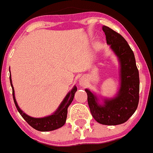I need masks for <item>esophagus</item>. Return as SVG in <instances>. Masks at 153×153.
<instances>
[{
  "mask_svg": "<svg viewBox=\"0 0 153 153\" xmlns=\"http://www.w3.org/2000/svg\"><path fill=\"white\" fill-rule=\"evenodd\" d=\"M79 84L81 85L82 86H83V85H85V81H83V80L82 79V80H80V81H79Z\"/></svg>",
  "mask_w": 153,
  "mask_h": 153,
  "instance_id": "obj_1",
  "label": "esophagus"
}]
</instances>
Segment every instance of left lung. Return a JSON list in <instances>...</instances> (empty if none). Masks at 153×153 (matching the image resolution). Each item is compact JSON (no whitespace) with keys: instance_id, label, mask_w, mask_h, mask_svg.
Segmentation results:
<instances>
[{"instance_id":"obj_1","label":"left lung","mask_w":153,"mask_h":153,"mask_svg":"<svg viewBox=\"0 0 153 153\" xmlns=\"http://www.w3.org/2000/svg\"><path fill=\"white\" fill-rule=\"evenodd\" d=\"M106 42L110 45L120 62V88L116 97L105 100L99 105L97 98L85 89L91 113L97 122L114 126L127 121L137 108L139 102L140 80L132 50L124 38L106 26L102 27Z\"/></svg>"}]
</instances>
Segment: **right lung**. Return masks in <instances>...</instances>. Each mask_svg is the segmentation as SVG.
<instances>
[{
	"label": "right lung",
	"mask_w": 153,
	"mask_h": 153,
	"mask_svg": "<svg viewBox=\"0 0 153 153\" xmlns=\"http://www.w3.org/2000/svg\"><path fill=\"white\" fill-rule=\"evenodd\" d=\"M10 84H11L12 88H13V100H14L15 105H16L17 110L20 113L22 117L25 119L30 126H32V127L38 130V131H48L62 127L65 123L66 118H67L68 108L73 101L74 97V94L77 91L76 86H74L73 89L68 94L67 96L65 97L64 100L62 101L61 105L58 108L57 111L54 114H53L51 116H48V117H43V118H34V117L27 115L19 107L17 102L16 100V98H15L14 89H13V84H12L11 76H10Z\"/></svg>",
	"instance_id": "obj_1"
}]
</instances>
